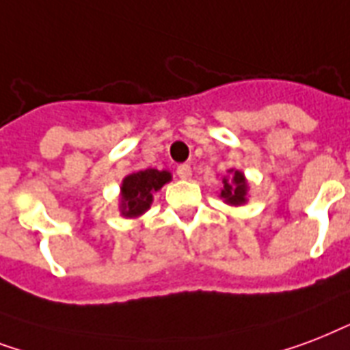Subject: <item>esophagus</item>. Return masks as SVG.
Segmentation results:
<instances>
[{"mask_svg": "<svg viewBox=\"0 0 350 350\" xmlns=\"http://www.w3.org/2000/svg\"><path fill=\"white\" fill-rule=\"evenodd\" d=\"M177 175L180 178H184V180H186V178L191 177V167H189L188 164H180V166L177 167Z\"/></svg>", "mask_w": 350, "mask_h": 350, "instance_id": "esophagus-1", "label": "esophagus"}]
</instances>
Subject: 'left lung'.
<instances>
[{
	"mask_svg": "<svg viewBox=\"0 0 350 350\" xmlns=\"http://www.w3.org/2000/svg\"><path fill=\"white\" fill-rule=\"evenodd\" d=\"M221 197H223L228 204H243L246 200V180L243 173L235 172L232 178H224L223 189H221Z\"/></svg>",
	"mask_w": 350,
	"mask_h": 350,
	"instance_id": "left-lung-1",
	"label": "left lung"
}]
</instances>
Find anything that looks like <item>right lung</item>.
<instances>
[{"label":"right lung","instance_id":"1","mask_svg":"<svg viewBox=\"0 0 350 350\" xmlns=\"http://www.w3.org/2000/svg\"><path fill=\"white\" fill-rule=\"evenodd\" d=\"M172 180V175L159 170H144L127 175L122 184V215L137 217L150 208L153 193Z\"/></svg>","mask_w":350,"mask_h":350}]
</instances>
